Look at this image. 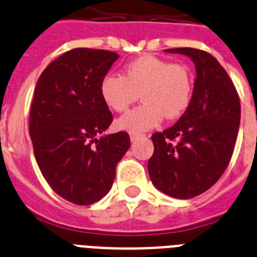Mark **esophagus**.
Instances as JSON below:
<instances>
[{
	"label": "esophagus",
	"instance_id": "34e87169",
	"mask_svg": "<svg viewBox=\"0 0 257 257\" xmlns=\"http://www.w3.org/2000/svg\"><path fill=\"white\" fill-rule=\"evenodd\" d=\"M131 136V141H136V140L141 139V137H145V135H142V133H137V132H131L129 133Z\"/></svg>",
	"mask_w": 257,
	"mask_h": 257
}]
</instances>
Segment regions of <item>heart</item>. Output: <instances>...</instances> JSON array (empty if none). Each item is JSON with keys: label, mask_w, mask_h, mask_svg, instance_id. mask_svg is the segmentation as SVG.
Masks as SVG:
<instances>
[{"label": "heart", "mask_w": 257, "mask_h": 257, "mask_svg": "<svg viewBox=\"0 0 257 257\" xmlns=\"http://www.w3.org/2000/svg\"><path fill=\"white\" fill-rule=\"evenodd\" d=\"M99 91L108 108L124 112L140 96L142 104L117 120L120 129L144 132L161 122L178 118L187 111L193 94V78L188 66L154 55L129 61L122 75L105 74Z\"/></svg>", "instance_id": "heart-1"}]
</instances>
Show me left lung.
Segmentation results:
<instances>
[{
	"label": "left lung",
	"instance_id": "1",
	"mask_svg": "<svg viewBox=\"0 0 257 257\" xmlns=\"http://www.w3.org/2000/svg\"><path fill=\"white\" fill-rule=\"evenodd\" d=\"M193 60L192 100L176 124L152 136L148 163L153 184L175 198H192L218 182L232 157L240 122L236 88L210 53L196 48L166 49Z\"/></svg>",
	"mask_w": 257,
	"mask_h": 257
}]
</instances>
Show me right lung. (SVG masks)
<instances>
[{"label": "right lung", "instance_id": "obj_1", "mask_svg": "<svg viewBox=\"0 0 257 257\" xmlns=\"http://www.w3.org/2000/svg\"><path fill=\"white\" fill-rule=\"evenodd\" d=\"M117 59L105 49H70L36 83L29 126L34 154L49 187L75 205L108 193L116 165L131 146L124 131L98 139L113 120L99 86Z\"/></svg>", "mask_w": 257, "mask_h": 257}]
</instances>
